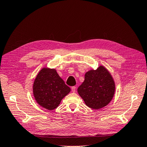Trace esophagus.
<instances>
[{"label":"esophagus","mask_w":147,"mask_h":147,"mask_svg":"<svg viewBox=\"0 0 147 147\" xmlns=\"http://www.w3.org/2000/svg\"><path fill=\"white\" fill-rule=\"evenodd\" d=\"M71 89H72V91L73 92H75V91H76V87H75V86H72Z\"/></svg>","instance_id":"esophagus-1"}]
</instances>
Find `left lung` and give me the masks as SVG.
Here are the masks:
<instances>
[{"instance_id": "8db88e82", "label": "left lung", "mask_w": 147, "mask_h": 147, "mask_svg": "<svg viewBox=\"0 0 147 147\" xmlns=\"http://www.w3.org/2000/svg\"><path fill=\"white\" fill-rule=\"evenodd\" d=\"M77 91L88 107L99 109L107 105L113 99L115 82L109 71L100 65L96 70H90L85 74L84 80Z\"/></svg>"}]
</instances>
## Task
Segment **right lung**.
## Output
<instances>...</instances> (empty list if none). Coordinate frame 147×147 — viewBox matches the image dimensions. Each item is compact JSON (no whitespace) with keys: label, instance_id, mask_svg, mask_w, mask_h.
<instances>
[{"label":"right lung","instance_id":"right-lung-1","mask_svg":"<svg viewBox=\"0 0 147 147\" xmlns=\"http://www.w3.org/2000/svg\"><path fill=\"white\" fill-rule=\"evenodd\" d=\"M70 91V88L66 85L55 69L43 68L37 74L33 84L35 100L48 110L56 109Z\"/></svg>","mask_w":147,"mask_h":147}]
</instances>
